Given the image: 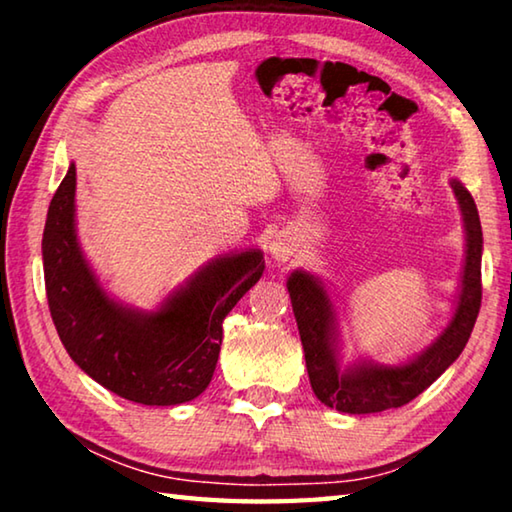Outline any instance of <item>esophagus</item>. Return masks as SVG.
Instances as JSON below:
<instances>
[{"instance_id": "esophagus-1", "label": "esophagus", "mask_w": 512, "mask_h": 512, "mask_svg": "<svg viewBox=\"0 0 512 512\" xmlns=\"http://www.w3.org/2000/svg\"><path fill=\"white\" fill-rule=\"evenodd\" d=\"M293 237L289 232H277V235L271 239V244H268V253H271L273 259L277 262H287V259L293 255Z\"/></svg>"}]
</instances>
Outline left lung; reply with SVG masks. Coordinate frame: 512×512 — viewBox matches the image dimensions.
<instances>
[{"label": "left lung", "instance_id": "left-lung-1", "mask_svg": "<svg viewBox=\"0 0 512 512\" xmlns=\"http://www.w3.org/2000/svg\"><path fill=\"white\" fill-rule=\"evenodd\" d=\"M463 214L465 264L458 287L452 320L429 348L413 359L386 366L361 359L348 368L339 363V323L332 298L320 277L293 271L287 289L296 316L302 350H305L311 388L320 402L341 413H379L409 404L452 366L470 339L481 307V253L483 232L474 198L458 183L449 180Z\"/></svg>", "mask_w": 512, "mask_h": 512}]
</instances>
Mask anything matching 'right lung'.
Listing matches in <instances>:
<instances>
[{
	"label": "right lung",
	"instance_id": "obj_1",
	"mask_svg": "<svg viewBox=\"0 0 512 512\" xmlns=\"http://www.w3.org/2000/svg\"><path fill=\"white\" fill-rule=\"evenodd\" d=\"M76 167L51 198L42 264L49 311L72 361L124 400L173 406L210 386L223 318L264 273L262 250L221 255L171 291L155 311L110 298L76 237Z\"/></svg>",
	"mask_w": 512,
	"mask_h": 512
}]
</instances>
